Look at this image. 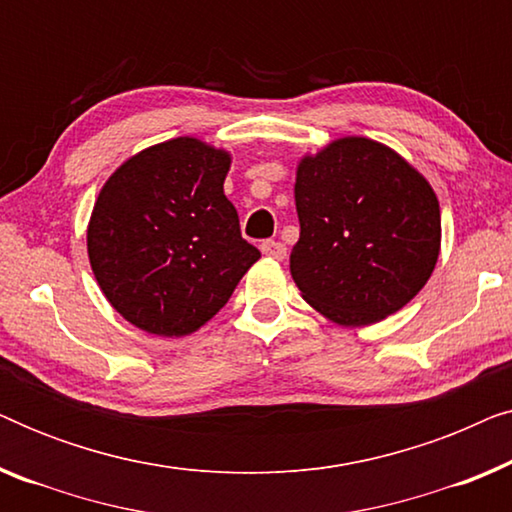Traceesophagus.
I'll use <instances>...</instances> for the list:
<instances>
[{
  "instance_id": "34e87169",
  "label": "esophagus",
  "mask_w": 512,
  "mask_h": 512,
  "mask_svg": "<svg viewBox=\"0 0 512 512\" xmlns=\"http://www.w3.org/2000/svg\"><path fill=\"white\" fill-rule=\"evenodd\" d=\"M261 251L265 256L270 258H277V261H282V258H286V247L282 242H275V240H265L261 244Z\"/></svg>"
}]
</instances>
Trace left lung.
Segmentation results:
<instances>
[{
  "instance_id": "left-lung-1",
  "label": "left lung",
  "mask_w": 512,
  "mask_h": 512,
  "mask_svg": "<svg viewBox=\"0 0 512 512\" xmlns=\"http://www.w3.org/2000/svg\"><path fill=\"white\" fill-rule=\"evenodd\" d=\"M300 237L291 277L314 310L368 326L408 305L440 254V207L429 181L394 149L342 137L296 170Z\"/></svg>"
}]
</instances>
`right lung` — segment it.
Instances as JSON below:
<instances>
[{
	"instance_id": "1",
	"label": "right lung",
	"mask_w": 512,
	"mask_h": 512,
	"mask_svg": "<svg viewBox=\"0 0 512 512\" xmlns=\"http://www.w3.org/2000/svg\"><path fill=\"white\" fill-rule=\"evenodd\" d=\"M228 170V151L177 137L128 158L102 186L90 268L132 326L160 338L195 333L261 258L223 193Z\"/></svg>"
}]
</instances>
